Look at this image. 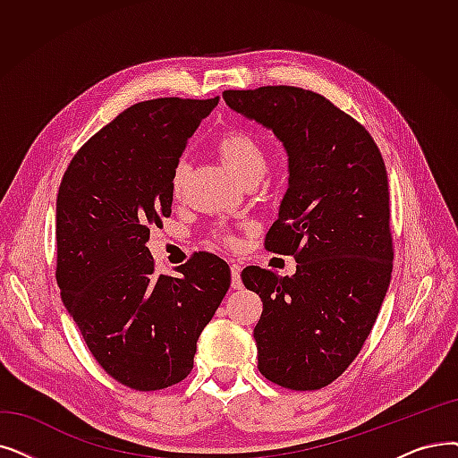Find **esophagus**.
Masks as SVG:
<instances>
[{"label":"esophagus","instance_id":"esophagus-1","mask_svg":"<svg viewBox=\"0 0 458 458\" xmlns=\"http://www.w3.org/2000/svg\"><path fill=\"white\" fill-rule=\"evenodd\" d=\"M230 271H232V288L240 290L243 286V283H242V266L232 264Z\"/></svg>","mask_w":458,"mask_h":458}]
</instances>
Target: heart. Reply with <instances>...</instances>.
Returning a JSON list of instances; mask_svg holds the SVG:
<instances>
[{
	"mask_svg": "<svg viewBox=\"0 0 458 458\" xmlns=\"http://www.w3.org/2000/svg\"><path fill=\"white\" fill-rule=\"evenodd\" d=\"M216 148H218V153L223 155L225 161L232 166L235 175L240 177L245 185L260 183L266 177V174L269 172V166H271L269 151H267L266 144L262 140H258V138L250 132L228 131L221 136V140L216 142ZM189 170H191L189 158L182 157L180 161H177L174 174H172V194L174 196H180L187 175H189ZM218 240L228 243V245L235 243L233 237L225 232H218Z\"/></svg>",
	"mask_w": 458,
	"mask_h": 458,
	"instance_id": "heart-1",
	"label": "heart"
}]
</instances>
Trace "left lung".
Instances as JSON below:
<instances>
[{
  "label": "left lung",
  "mask_w": 458,
  "mask_h": 458,
  "mask_svg": "<svg viewBox=\"0 0 458 458\" xmlns=\"http://www.w3.org/2000/svg\"><path fill=\"white\" fill-rule=\"evenodd\" d=\"M226 105L271 129L288 153V191L266 249L292 254L295 275L245 267L262 297L254 327L269 382L314 391L361 352L393 271L389 187L369 131L320 93L293 86L226 89Z\"/></svg>",
  "instance_id": "obj_1"
}]
</instances>
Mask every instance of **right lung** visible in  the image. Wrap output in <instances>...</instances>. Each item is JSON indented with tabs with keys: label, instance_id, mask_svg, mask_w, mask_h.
Wrapping results in <instances>:
<instances>
[{
	"label": "right lung",
	"instance_id": "1",
	"mask_svg": "<svg viewBox=\"0 0 458 458\" xmlns=\"http://www.w3.org/2000/svg\"><path fill=\"white\" fill-rule=\"evenodd\" d=\"M218 105L163 97L132 105L76 151L55 202L62 300L106 374L136 391L180 384L196 341L230 288V267L194 252L155 273L146 247L172 213V174L192 132Z\"/></svg>",
	"mask_w": 458,
	"mask_h": 458
}]
</instances>
